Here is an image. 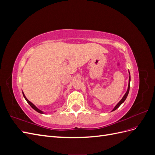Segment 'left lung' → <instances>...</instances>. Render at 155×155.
<instances>
[{
    "instance_id": "1",
    "label": "left lung",
    "mask_w": 155,
    "mask_h": 155,
    "mask_svg": "<svg viewBox=\"0 0 155 155\" xmlns=\"http://www.w3.org/2000/svg\"><path fill=\"white\" fill-rule=\"evenodd\" d=\"M130 72H129V84H128V88H127V92H125V94H124V96H123V97H122V99H121L119 102H118V104H117L115 107H114V108L113 109H112V111H114V110H115L116 109H118V108L123 104V103L125 101V100H126V98H127V96H128V94H129V88H130Z\"/></svg>"
}]
</instances>
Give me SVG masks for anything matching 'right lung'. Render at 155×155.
Listing matches in <instances>:
<instances>
[{
	"mask_svg": "<svg viewBox=\"0 0 155 155\" xmlns=\"http://www.w3.org/2000/svg\"><path fill=\"white\" fill-rule=\"evenodd\" d=\"M22 94H23V96H24V97H25V100H26V101L28 102V104L31 107L32 109H34L35 111H37V112H39V113H41V114H45L43 111H42V110H41L40 109H39L38 108H37L34 104H33L31 101H30L28 100L27 98H26V97L25 96L24 92H22Z\"/></svg>",
	"mask_w": 155,
	"mask_h": 155,
	"instance_id": "add662e5",
	"label": "right lung"
}]
</instances>
